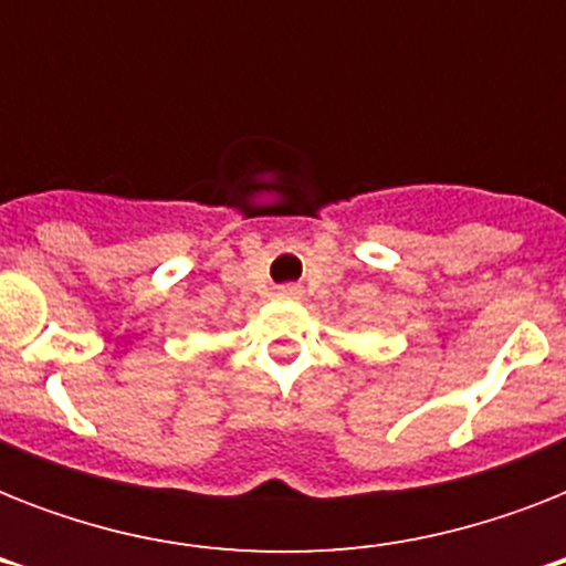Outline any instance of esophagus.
Segmentation results:
<instances>
[{"instance_id":"1","label":"esophagus","mask_w":566,"mask_h":566,"mask_svg":"<svg viewBox=\"0 0 566 566\" xmlns=\"http://www.w3.org/2000/svg\"><path fill=\"white\" fill-rule=\"evenodd\" d=\"M275 296H279V300H300L302 291L296 284H282V287L275 291Z\"/></svg>"}]
</instances>
